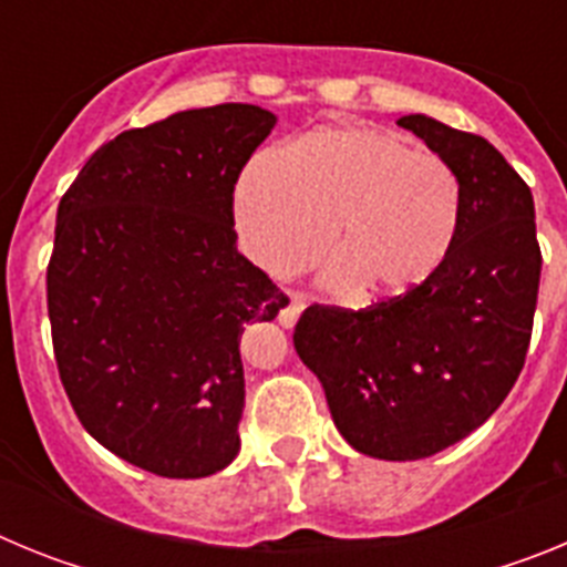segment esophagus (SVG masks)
I'll list each match as a JSON object with an SVG mask.
<instances>
[{
	"label": "esophagus",
	"mask_w": 567,
	"mask_h": 567,
	"mask_svg": "<svg viewBox=\"0 0 567 567\" xmlns=\"http://www.w3.org/2000/svg\"><path fill=\"white\" fill-rule=\"evenodd\" d=\"M303 307H307V298L300 292H287V298H284V307H280L278 312V320L280 327H295L300 318V312H303Z\"/></svg>",
	"instance_id": "obj_1"
}]
</instances>
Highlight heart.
<instances>
[{"label": "heart", "mask_w": 567, "mask_h": 567, "mask_svg": "<svg viewBox=\"0 0 567 567\" xmlns=\"http://www.w3.org/2000/svg\"><path fill=\"white\" fill-rule=\"evenodd\" d=\"M249 255L289 275L323 252L360 300L400 298L432 278L460 224L457 175L389 130L329 127L289 153H258L235 193Z\"/></svg>", "instance_id": "b5f03b06"}]
</instances>
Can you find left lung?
Returning a JSON list of instances; mask_svg holds the SVG:
<instances>
[{"label": "left lung", "instance_id": "left-lung-1", "mask_svg": "<svg viewBox=\"0 0 567 567\" xmlns=\"http://www.w3.org/2000/svg\"><path fill=\"white\" fill-rule=\"evenodd\" d=\"M460 184V224L437 272L365 309H303L295 352L318 374L338 432L360 454L423 460L468 437L517 383L543 252L534 195L483 135L400 115Z\"/></svg>", "mask_w": 567, "mask_h": 567}]
</instances>
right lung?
Masks as SVG:
<instances>
[{
  "mask_svg": "<svg viewBox=\"0 0 567 567\" xmlns=\"http://www.w3.org/2000/svg\"><path fill=\"white\" fill-rule=\"evenodd\" d=\"M272 127L269 110L215 104L124 130L59 202V378L90 437L158 477H207L240 449V334L287 295L235 247L233 193Z\"/></svg>",
  "mask_w": 567,
  "mask_h": 567,
  "instance_id": "right-lung-1",
  "label": "right lung"
}]
</instances>
